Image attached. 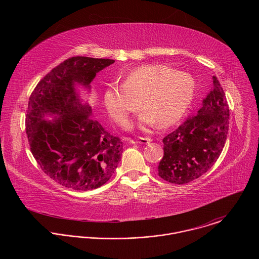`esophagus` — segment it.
Here are the masks:
<instances>
[{
    "label": "esophagus",
    "instance_id": "1",
    "mask_svg": "<svg viewBox=\"0 0 259 259\" xmlns=\"http://www.w3.org/2000/svg\"><path fill=\"white\" fill-rule=\"evenodd\" d=\"M152 141H153V139H152V138H147V137H139L138 139H132V140H130V143H133V144H135V143L147 144V143H150V142H152Z\"/></svg>",
    "mask_w": 259,
    "mask_h": 259
}]
</instances>
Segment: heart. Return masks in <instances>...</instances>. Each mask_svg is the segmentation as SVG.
I'll use <instances>...</instances> for the list:
<instances>
[{"instance_id":"obj_1","label":"heart","mask_w":259,"mask_h":259,"mask_svg":"<svg viewBox=\"0 0 259 259\" xmlns=\"http://www.w3.org/2000/svg\"><path fill=\"white\" fill-rule=\"evenodd\" d=\"M196 92L194 78L164 64H145L133 69L123 85L108 86L103 102L109 116L125 126L129 116L140 107L141 128L158 124L168 127L177 123L187 113Z\"/></svg>"}]
</instances>
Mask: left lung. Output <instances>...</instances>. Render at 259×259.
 <instances>
[{
	"label": "left lung",
	"instance_id": "1",
	"mask_svg": "<svg viewBox=\"0 0 259 259\" xmlns=\"http://www.w3.org/2000/svg\"><path fill=\"white\" fill-rule=\"evenodd\" d=\"M203 100L198 115L164 137V157L158 172L164 180L183 184L206 173L217 161L227 140L230 109L219 81Z\"/></svg>",
	"mask_w": 259,
	"mask_h": 259
}]
</instances>
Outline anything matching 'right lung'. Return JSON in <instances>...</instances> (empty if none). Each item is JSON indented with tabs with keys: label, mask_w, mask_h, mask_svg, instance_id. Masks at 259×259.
<instances>
[{
	"label": "right lung",
	"mask_w": 259,
	"mask_h": 259,
	"mask_svg": "<svg viewBox=\"0 0 259 259\" xmlns=\"http://www.w3.org/2000/svg\"><path fill=\"white\" fill-rule=\"evenodd\" d=\"M115 60L71 57L42 79L31 93L25 119L30 151L42 170L64 188L97 189L117 169L123 142L93 119L83 93L96 73Z\"/></svg>",
	"instance_id": "add662e5"
}]
</instances>
